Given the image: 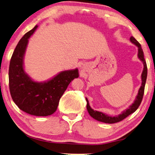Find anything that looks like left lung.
<instances>
[{"label":"left lung","mask_w":155,"mask_h":155,"mask_svg":"<svg viewBox=\"0 0 155 155\" xmlns=\"http://www.w3.org/2000/svg\"><path fill=\"white\" fill-rule=\"evenodd\" d=\"M130 40L132 43L135 44L136 46L138 47V58L142 61V62H143V67H144L143 72H142V74H141L142 83H141V87L139 90L138 95L137 96L134 103L130 106V107H129L128 109H126V110H124V112L121 114H120V115L116 116V117H110L106 115L104 113L99 112V111H97V110H94L93 109L91 108V106H89V104H88V101L87 100V98H86V100H87V108L88 113H89V115L92 117L93 118H94L95 120H97L99 121H101V122H104L106 124H114V123L119 122V121L124 120V119L127 117L128 115H130V114L135 112L137 109L139 108V105L141 104V102L142 101V99H143V96L144 94V88H145L148 68H147V64H146L145 59H144L143 49H142L141 45L139 44V42L137 41V40L133 36L130 37Z\"/></svg>","instance_id":"left-lung-1"}]
</instances>
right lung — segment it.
<instances>
[{"mask_svg": "<svg viewBox=\"0 0 155 155\" xmlns=\"http://www.w3.org/2000/svg\"><path fill=\"white\" fill-rule=\"evenodd\" d=\"M38 26L20 40L10 60L9 87L14 103L20 110L35 116H48L57 110L60 99L73 79L78 78V70L65 71L45 82L33 81L23 68V58L28 39Z\"/></svg>", "mask_w": 155, "mask_h": 155, "instance_id": "add662e5", "label": "right lung"}]
</instances>
